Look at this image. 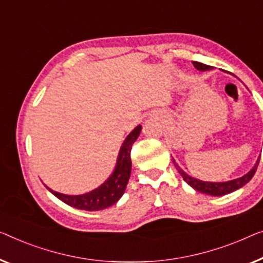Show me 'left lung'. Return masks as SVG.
I'll return each instance as SVG.
<instances>
[{
	"label": "left lung",
	"instance_id": "8db88e82",
	"mask_svg": "<svg viewBox=\"0 0 263 263\" xmlns=\"http://www.w3.org/2000/svg\"><path fill=\"white\" fill-rule=\"evenodd\" d=\"M193 65L195 66L196 69L201 70V72H204V70H210V69L214 68V67H211V66L201 64V62H197V61H193ZM258 163H260V157H258L257 162H256L255 165H254L253 169L250 170L248 174H246L245 176H242V177H240V178L233 179V181H228V182L214 183V182H203V181H199V179H196L194 177H191V176L185 174V172H184L174 160L176 169L178 170L179 175L182 176L184 181L189 184L191 187H194L195 190H197L202 194L210 195V196H223V195L230 194V193H233V191L240 189V187L246 185V184L253 178L254 174L256 172Z\"/></svg>",
	"mask_w": 263,
	"mask_h": 263
}]
</instances>
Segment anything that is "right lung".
<instances>
[{"label":"right lung","instance_id":"1","mask_svg":"<svg viewBox=\"0 0 263 263\" xmlns=\"http://www.w3.org/2000/svg\"><path fill=\"white\" fill-rule=\"evenodd\" d=\"M140 131H142V126L138 125L126 137V139L124 140L120 147L115 171L107 178V181H105L97 189L84 195H65L53 191L48 186L46 187L60 201L80 210L97 211L113 205L119 201V198L124 195L125 189H126L128 178H130L131 175L132 144L138 138Z\"/></svg>","mask_w":263,"mask_h":263}]
</instances>
